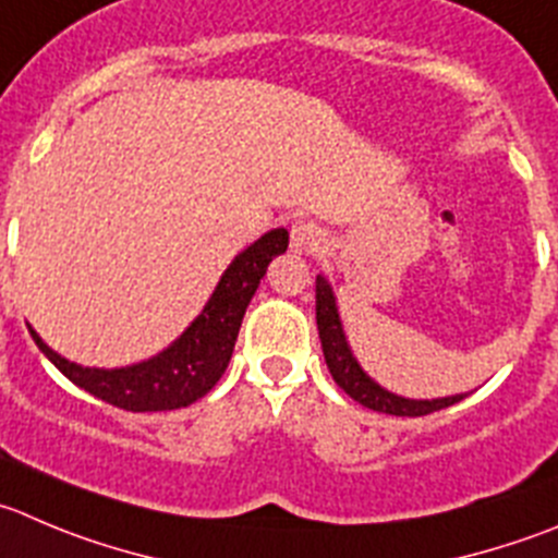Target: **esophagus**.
<instances>
[{
  "instance_id": "1",
  "label": "esophagus",
  "mask_w": 558,
  "mask_h": 558,
  "mask_svg": "<svg viewBox=\"0 0 558 558\" xmlns=\"http://www.w3.org/2000/svg\"><path fill=\"white\" fill-rule=\"evenodd\" d=\"M290 246L299 254H315L326 246V230L315 221H299L290 230Z\"/></svg>"
}]
</instances>
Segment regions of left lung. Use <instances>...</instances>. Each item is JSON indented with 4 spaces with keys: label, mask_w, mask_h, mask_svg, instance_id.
<instances>
[{
    "label": "left lung",
    "mask_w": 558,
    "mask_h": 558,
    "mask_svg": "<svg viewBox=\"0 0 558 558\" xmlns=\"http://www.w3.org/2000/svg\"><path fill=\"white\" fill-rule=\"evenodd\" d=\"M315 312L328 373H331V378L337 380V386L344 395L353 397L355 402H362L364 408H373V411L378 413H391V416H427V413L454 405V402H460L465 397L454 395L438 397V400H408V397L391 395L384 386L375 384V380L364 373L362 364L355 362L353 350H350L348 339H344L342 320H339L337 312V299H333L331 284H328V279L323 274L317 276L315 282Z\"/></svg>",
    "instance_id": "obj_1"
}]
</instances>
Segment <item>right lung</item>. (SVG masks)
<instances>
[{
    "instance_id": "obj_1",
    "label": "right lung",
    "mask_w": 558,
    "mask_h": 558,
    "mask_svg": "<svg viewBox=\"0 0 558 558\" xmlns=\"http://www.w3.org/2000/svg\"><path fill=\"white\" fill-rule=\"evenodd\" d=\"M288 230L279 227L243 248L232 259L230 268L221 274L214 295L208 299L205 310L194 317V323L167 350L147 362L120 369L82 367V364L68 362L60 353H54L44 339L37 337V331L29 328V333L37 348L46 353V359L68 380L109 405L134 413L185 408L208 395L216 380L225 375L248 301L257 293L259 279L268 270L270 259L288 252Z\"/></svg>"
}]
</instances>
